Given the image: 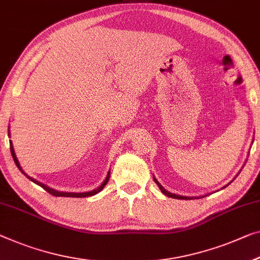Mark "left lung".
Segmentation results:
<instances>
[{"mask_svg":"<svg viewBox=\"0 0 260 260\" xmlns=\"http://www.w3.org/2000/svg\"><path fill=\"white\" fill-rule=\"evenodd\" d=\"M154 182L157 183L159 188H160V190L162 191V194H165V195H167V197H170V198H172V199H180V200H189V199H193V198H189V197H181V195H177V194H172V193H170V191H167L165 188H164V187L160 185V183H159V182L157 181V179H155V178H154ZM228 185H229V183H228ZM228 185H226V186H228ZM226 186H225V187H226Z\"/></svg>","mask_w":260,"mask_h":260,"instance_id":"obj_1","label":"left lung"}]
</instances>
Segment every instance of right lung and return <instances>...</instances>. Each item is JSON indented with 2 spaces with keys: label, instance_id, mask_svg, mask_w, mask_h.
I'll return each mask as SVG.
<instances>
[{
  "label": "right lung",
  "instance_id": "1",
  "mask_svg": "<svg viewBox=\"0 0 260 260\" xmlns=\"http://www.w3.org/2000/svg\"><path fill=\"white\" fill-rule=\"evenodd\" d=\"M10 151H11V155H13V158H14V161H15V164H16V166L18 167L19 169V171L22 172V173L25 175V177H27V179H30L31 181L32 182H35L36 185H38V186H41L42 188H44L45 189L47 193H50L51 195H53V197H63V198H86V197H91V195H95L96 193H99L100 190H102L103 188H105V186L107 185V182L109 181V177H110V171L108 172V174H107V177H106V180L102 182V185L100 186V187H98L96 189H94V190H90V191H85V193H69V191H58V190H55V189H52V188H50L49 186H46V185H44V183H42V182H39V181H37L36 180V179H32L31 177H29V175H26V173L25 172H24L23 170H22V167H21V165H19V162H18V160H17V157H16V154H15V151H14V146H13V143L10 142Z\"/></svg>",
  "mask_w": 260,
  "mask_h": 260
}]
</instances>
